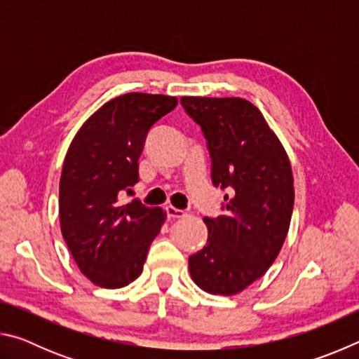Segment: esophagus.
<instances>
[{
    "label": "esophagus",
    "instance_id": "34e87169",
    "mask_svg": "<svg viewBox=\"0 0 359 359\" xmlns=\"http://www.w3.org/2000/svg\"><path fill=\"white\" fill-rule=\"evenodd\" d=\"M165 210H166L168 218H182V217H185V212L184 210L175 209V208H172V205H168Z\"/></svg>",
    "mask_w": 359,
    "mask_h": 359
}]
</instances>
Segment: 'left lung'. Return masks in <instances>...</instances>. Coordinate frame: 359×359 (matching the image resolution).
Here are the masks:
<instances>
[{"instance_id": "1", "label": "left lung", "mask_w": 359, "mask_h": 359, "mask_svg": "<svg viewBox=\"0 0 359 359\" xmlns=\"http://www.w3.org/2000/svg\"><path fill=\"white\" fill-rule=\"evenodd\" d=\"M201 126L212 160V184L228 188L223 215L205 217L208 244L188 258L199 288L238 294L274 263L294 204L287 151L263 114L242 98H180Z\"/></svg>"}]
</instances>
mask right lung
Here are the masks:
<instances>
[{"instance_id":"right-lung-1","label":"right lung","mask_w":359,"mask_h":359,"mask_svg":"<svg viewBox=\"0 0 359 359\" xmlns=\"http://www.w3.org/2000/svg\"><path fill=\"white\" fill-rule=\"evenodd\" d=\"M177 98L126 93L90 117L66 154L60 179V224L82 274L102 288L141 276L165 212L120 196L139 182L137 160L149 130L174 111Z\"/></svg>"}]
</instances>
